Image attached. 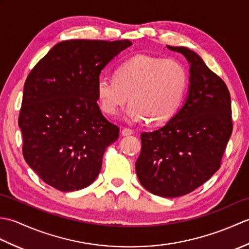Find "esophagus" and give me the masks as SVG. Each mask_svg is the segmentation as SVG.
Listing matches in <instances>:
<instances>
[{
	"mask_svg": "<svg viewBox=\"0 0 249 249\" xmlns=\"http://www.w3.org/2000/svg\"><path fill=\"white\" fill-rule=\"evenodd\" d=\"M121 134H122V136H130V135H133V130L129 128H123L121 131Z\"/></svg>",
	"mask_w": 249,
	"mask_h": 249,
	"instance_id": "esophagus-1",
	"label": "esophagus"
}]
</instances>
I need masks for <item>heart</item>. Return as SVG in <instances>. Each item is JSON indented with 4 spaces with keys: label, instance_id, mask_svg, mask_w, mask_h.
<instances>
[{
    "label": "heart",
    "instance_id": "obj_1",
    "mask_svg": "<svg viewBox=\"0 0 249 249\" xmlns=\"http://www.w3.org/2000/svg\"><path fill=\"white\" fill-rule=\"evenodd\" d=\"M188 84L185 67L176 61L138 55L123 63L114 77L97 79L96 93L100 108L114 116L127 104L131 123H166L177 113Z\"/></svg>",
    "mask_w": 249,
    "mask_h": 249
}]
</instances>
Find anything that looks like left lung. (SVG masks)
<instances>
[{
    "label": "left lung",
    "instance_id": "8db88e82",
    "mask_svg": "<svg viewBox=\"0 0 249 249\" xmlns=\"http://www.w3.org/2000/svg\"><path fill=\"white\" fill-rule=\"evenodd\" d=\"M167 48L189 63L188 95L163 127L141 134L136 172L150 193L176 198L192 193L220 168L232 134L231 98L226 83L195 51Z\"/></svg>",
    "mask_w": 249,
    "mask_h": 249
}]
</instances>
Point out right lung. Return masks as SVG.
Listing matches in <instances>:
<instances>
[{
  "mask_svg": "<svg viewBox=\"0 0 249 249\" xmlns=\"http://www.w3.org/2000/svg\"><path fill=\"white\" fill-rule=\"evenodd\" d=\"M131 41L71 39L56 44L26 78L19 114L23 157L61 192L91 185L119 127L103 115L96 83L106 65Z\"/></svg>",
  "mask_w": 249,
  "mask_h": 249,
  "instance_id": "1",
  "label": "right lung"
}]
</instances>
